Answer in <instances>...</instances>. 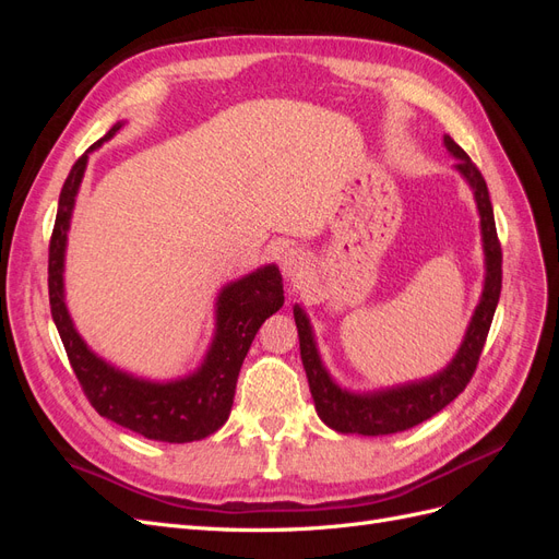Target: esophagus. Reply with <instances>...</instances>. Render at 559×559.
Wrapping results in <instances>:
<instances>
[{
    "instance_id": "obj_1",
    "label": "esophagus",
    "mask_w": 559,
    "mask_h": 559,
    "mask_svg": "<svg viewBox=\"0 0 559 559\" xmlns=\"http://www.w3.org/2000/svg\"><path fill=\"white\" fill-rule=\"evenodd\" d=\"M280 265H282V273H284V277H286V280H292V282H294V280L302 277V273H306V267H308L306 251H302V249H296V247L286 249V251L282 253Z\"/></svg>"
}]
</instances>
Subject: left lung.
I'll list each match as a JSON object with an SVG mask.
<instances>
[{"label":"left lung","instance_id":"8db88e82","mask_svg":"<svg viewBox=\"0 0 559 559\" xmlns=\"http://www.w3.org/2000/svg\"><path fill=\"white\" fill-rule=\"evenodd\" d=\"M443 142L450 154L456 158V170H460V175L468 181L480 214V233L485 249V286L480 302L471 317L462 347L456 349L454 359L441 370V373L394 389H382V392L373 394H352L347 389H341L333 382L329 370L319 359L310 321L306 312L296 306L294 319L298 326L300 359L310 382L317 415L324 425L341 433L386 436L417 427L436 413H441L450 401L460 396L471 382L473 373H476L480 352L485 347L489 326H492V317L501 294V245L497 238L492 202H489V191L480 170L450 134H445Z\"/></svg>","mask_w":559,"mask_h":559}]
</instances>
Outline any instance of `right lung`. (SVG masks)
<instances>
[{
	"label": "right lung",
	"instance_id": "right-lung-1",
	"mask_svg": "<svg viewBox=\"0 0 559 559\" xmlns=\"http://www.w3.org/2000/svg\"><path fill=\"white\" fill-rule=\"evenodd\" d=\"M123 123H116L103 140H97L67 175L53 235L48 245V300L50 314L62 337L76 380L93 408L134 433L163 443L200 441L230 415L235 384L253 335L263 321L284 306L282 275L275 265H263L238 282L224 286L216 300V333L210 352L195 373L173 382H151L134 378L103 361L83 343L64 306V247L79 186L86 173L88 154L111 140Z\"/></svg>",
	"mask_w": 559,
	"mask_h": 559
}]
</instances>
